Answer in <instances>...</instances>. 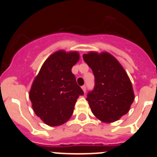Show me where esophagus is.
I'll use <instances>...</instances> for the list:
<instances>
[{
    "instance_id": "obj_1",
    "label": "esophagus",
    "mask_w": 157,
    "mask_h": 157,
    "mask_svg": "<svg viewBox=\"0 0 157 157\" xmlns=\"http://www.w3.org/2000/svg\"><path fill=\"white\" fill-rule=\"evenodd\" d=\"M82 90L84 91V93H86V86L85 85L82 86Z\"/></svg>"
}]
</instances>
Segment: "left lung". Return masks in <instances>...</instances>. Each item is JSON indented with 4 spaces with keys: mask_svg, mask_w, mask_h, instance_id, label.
I'll list each match as a JSON object with an SVG mask.
<instances>
[{
    "mask_svg": "<svg viewBox=\"0 0 157 157\" xmlns=\"http://www.w3.org/2000/svg\"><path fill=\"white\" fill-rule=\"evenodd\" d=\"M82 57L95 78L94 89L86 97L91 111L101 121H116L128 112L134 99L128 75L117 59L108 52H90Z\"/></svg>",
    "mask_w": 157,
    "mask_h": 157,
    "instance_id": "left-lung-1",
    "label": "left lung"
}]
</instances>
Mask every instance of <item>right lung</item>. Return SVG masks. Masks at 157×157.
<instances>
[{
  "instance_id": "obj_1",
  "label": "right lung",
  "mask_w": 157,
  "mask_h": 157,
  "mask_svg": "<svg viewBox=\"0 0 157 157\" xmlns=\"http://www.w3.org/2000/svg\"><path fill=\"white\" fill-rule=\"evenodd\" d=\"M79 59L77 52L58 51L43 63L30 91L35 114L47 125H62L71 118L79 96L84 94L71 72Z\"/></svg>"
}]
</instances>
